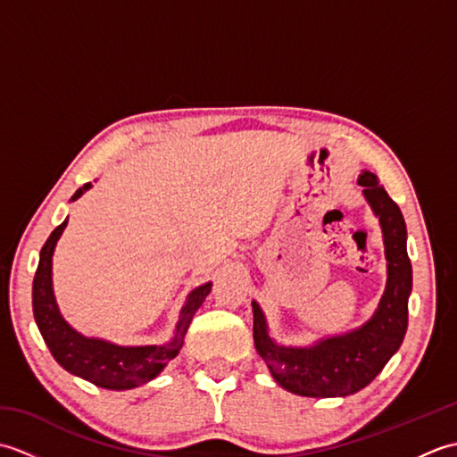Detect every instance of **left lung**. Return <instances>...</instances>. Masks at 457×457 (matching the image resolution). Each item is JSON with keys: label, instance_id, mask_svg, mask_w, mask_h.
<instances>
[{"label": "left lung", "instance_id": "left-lung-1", "mask_svg": "<svg viewBox=\"0 0 457 457\" xmlns=\"http://www.w3.org/2000/svg\"><path fill=\"white\" fill-rule=\"evenodd\" d=\"M357 184L363 187V198L381 226L386 259L385 293L373 316L345 334L320 337L310 345H283L269 334L265 312L257 300H251L257 353L275 381L300 396L332 399L365 389L399 352L409 326L412 265L406 253V223L401 208L375 174L361 170Z\"/></svg>", "mask_w": 457, "mask_h": 457}]
</instances>
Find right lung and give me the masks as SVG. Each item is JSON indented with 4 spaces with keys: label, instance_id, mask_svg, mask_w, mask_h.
I'll return each instance as SVG.
<instances>
[{
    "label": "right lung",
    "instance_id": "right-lung-1",
    "mask_svg": "<svg viewBox=\"0 0 457 457\" xmlns=\"http://www.w3.org/2000/svg\"><path fill=\"white\" fill-rule=\"evenodd\" d=\"M92 188V182L74 192L71 202L79 200ZM68 218L58 226L38 255V267L33 280V314L45 344L51 349L56 363L74 377H80L96 386L110 391H128L159 377L170 359L179 355L196 310L210 295L212 283L192 288L169 342L157 345H120L102 337L80 334L66 322L56 304L53 288V255L66 228Z\"/></svg>",
    "mask_w": 457,
    "mask_h": 457
}]
</instances>
